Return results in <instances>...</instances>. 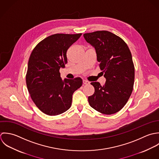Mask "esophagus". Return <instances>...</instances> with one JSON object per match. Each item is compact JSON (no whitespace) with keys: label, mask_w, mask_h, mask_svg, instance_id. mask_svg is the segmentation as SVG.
<instances>
[{"label":"esophagus","mask_w":159,"mask_h":159,"mask_svg":"<svg viewBox=\"0 0 159 159\" xmlns=\"http://www.w3.org/2000/svg\"><path fill=\"white\" fill-rule=\"evenodd\" d=\"M90 84V82L86 80H83V84L84 85H89Z\"/></svg>","instance_id":"esophagus-1"}]
</instances>
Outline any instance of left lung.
I'll list each match as a JSON object with an SVG mask.
<instances>
[{
    "label": "left lung",
    "instance_id": "left-lung-1",
    "mask_svg": "<svg viewBox=\"0 0 159 159\" xmlns=\"http://www.w3.org/2000/svg\"><path fill=\"white\" fill-rule=\"evenodd\" d=\"M84 37L95 47L99 66L106 79L103 86L91 83L95 93L89 96V102L102 114H115L126 104L133 91L134 67L130 50L123 39L107 31L85 33Z\"/></svg>",
    "mask_w": 159,
    "mask_h": 159
}]
</instances>
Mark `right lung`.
Wrapping results in <instances>:
<instances>
[{
  "label": "right lung",
  "mask_w": 159,
  "mask_h": 159,
  "mask_svg": "<svg viewBox=\"0 0 159 159\" xmlns=\"http://www.w3.org/2000/svg\"><path fill=\"white\" fill-rule=\"evenodd\" d=\"M82 34H56L40 42L30 55L26 81L36 106L44 114L57 116L68 110L72 95L82 85L80 77L60 76V69L67 63L66 53Z\"/></svg>",
  "instance_id": "right-lung-1"
}]
</instances>
